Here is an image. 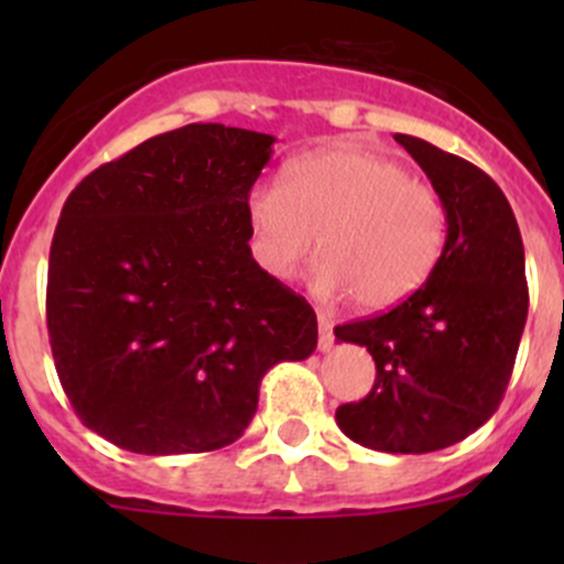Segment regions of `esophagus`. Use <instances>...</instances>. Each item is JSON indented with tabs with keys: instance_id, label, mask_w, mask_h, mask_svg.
<instances>
[{
	"instance_id": "esophagus-1",
	"label": "esophagus",
	"mask_w": 564,
	"mask_h": 564,
	"mask_svg": "<svg viewBox=\"0 0 564 564\" xmlns=\"http://www.w3.org/2000/svg\"><path fill=\"white\" fill-rule=\"evenodd\" d=\"M318 349L327 351L333 346V318H329L324 311H318Z\"/></svg>"
}]
</instances>
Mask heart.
I'll return each instance as SVG.
<instances>
[{
	"instance_id": "b5f03b06",
	"label": "heart",
	"mask_w": 564,
	"mask_h": 564,
	"mask_svg": "<svg viewBox=\"0 0 564 564\" xmlns=\"http://www.w3.org/2000/svg\"><path fill=\"white\" fill-rule=\"evenodd\" d=\"M250 250L267 275L292 278L318 250L316 294L355 292L368 311L412 297L440 264L447 209L440 193L392 158L360 144L294 158L283 182L246 198Z\"/></svg>"
}]
</instances>
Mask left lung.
<instances>
[{
    "mask_svg": "<svg viewBox=\"0 0 564 564\" xmlns=\"http://www.w3.org/2000/svg\"><path fill=\"white\" fill-rule=\"evenodd\" d=\"M447 209V242L429 281L401 305L335 327L377 362L362 401L335 423L382 453H431L480 429L502 401L527 324L524 242L508 198L475 163L398 133Z\"/></svg>",
    "mask_w": 564,
    "mask_h": 564,
    "instance_id": "left-lung-1",
    "label": "left lung"
}]
</instances>
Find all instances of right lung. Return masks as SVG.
<instances>
[{"label":"right lung","mask_w":564,"mask_h":564,"mask_svg":"<svg viewBox=\"0 0 564 564\" xmlns=\"http://www.w3.org/2000/svg\"><path fill=\"white\" fill-rule=\"evenodd\" d=\"M275 135L193 122L67 196L48 259L56 373L89 431L144 456L246 434L259 382L316 349V314L250 253L246 198Z\"/></svg>","instance_id":"1"}]
</instances>
